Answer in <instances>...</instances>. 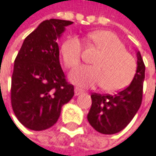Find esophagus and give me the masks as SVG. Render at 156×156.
<instances>
[{"label": "esophagus", "instance_id": "34e87169", "mask_svg": "<svg viewBox=\"0 0 156 156\" xmlns=\"http://www.w3.org/2000/svg\"><path fill=\"white\" fill-rule=\"evenodd\" d=\"M81 93H83V90H81L79 88H75V96H79Z\"/></svg>", "mask_w": 156, "mask_h": 156}]
</instances>
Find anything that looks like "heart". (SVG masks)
I'll return each instance as SVG.
<instances>
[{"instance_id": "1", "label": "heart", "mask_w": 156, "mask_h": 156, "mask_svg": "<svg viewBox=\"0 0 156 156\" xmlns=\"http://www.w3.org/2000/svg\"><path fill=\"white\" fill-rule=\"evenodd\" d=\"M88 39L101 51L93 60L94 66H80L70 75V80L83 88L102 85L109 92L126 88L133 80L136 71V63L120 38L110 31H95L88 34ZM64 64L74 68L80 64L82 45L77 37L66 39L60 49Z\"/></svg>"}]
</instances>
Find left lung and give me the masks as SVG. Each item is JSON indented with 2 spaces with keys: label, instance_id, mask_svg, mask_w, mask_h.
<instances>
[{
  "label": "left lung",
  "instance_id": "1",
  "mask_svg": "<svg viewBox=\"0 0 156 156\" xmlns=\"http://www.w3.org/2000/svg\"><path fill=\"white\" fill-rule=\"evenodd\" d=\"M145 66L137 52V68L132 83L114 95H91L92 104L88 114L90 124L99 133L114 134L123 130L133 119L143 100Z\"/></svg>",
  "mask_w": 156,
  "mask_h": 156
}]
</instances>
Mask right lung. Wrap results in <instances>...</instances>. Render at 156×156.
Wrapping results in <instances>:
<instances>
[{"instance_id":"right-lung-1","label":"right lung","mask_w":156,"mask_h":156,"mask_svg":"<svg viewBox=\"0 0 156 156\" xmlns=\"http://www.w3.org/2000/svg\"><path fill=\"white\" fill-rule=\"evenodd\" d=\"M73 22H42L23 41L12 76V107L18 121L33 131L52 127L61 108L74 96L59 63V39Z\"/></svg>"}]
</instances>
